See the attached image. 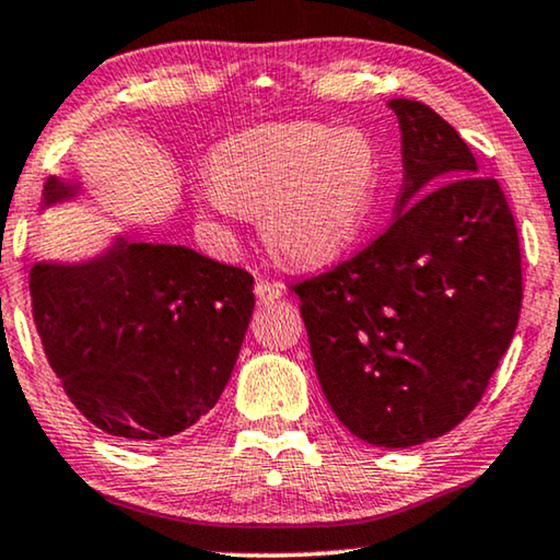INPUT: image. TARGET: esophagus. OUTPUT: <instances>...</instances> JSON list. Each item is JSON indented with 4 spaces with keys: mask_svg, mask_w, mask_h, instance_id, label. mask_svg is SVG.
Masks as SVG:
<instances>
[{
    "mask_svg": "<svg viewBox=\"0 0 560 560\" xmlns=\"http://www.w3.org/2000/svg\"><path fill=\"white\" fill-rule=\"evenodd\" d=\"M255 293H257V301L267 305V303L280 301V298H282V285H280V282L259 280L257 288H255Z\"/></svg>",
    "mask_w": 560,
    "mask_h": 560,
    "instance_id": "esophagus-1",
    "label": "esophagus"
}]
</instances>
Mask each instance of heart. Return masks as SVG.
<instances>
[{"mask_svg":"<svg viewBox=\"0 0 560 560\" xmlns=\"http://www.w3.org/2000/svg\"><path fill=\"white\" fill-rule=\"evenodd\" d=\"M206 206L224 219L259 217L278 262L320 270L362 240L380 209L385 163L359 127L290 121L219 144Z\"/></svg>","mask_w":560,"mask_h":560,"instance_id":"b5f03b06","label":"heart"}]
</instances>
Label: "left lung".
I'll return each instance as SVG.
<instances>
[{
	"mask_svg": "<svg viewBox=\"0 0 560 560\" xmlns=\"http://www.w3.org/2000/svg\"><path fill=\"white\" fill-rule=\"evenodd\" d=\"M405 183L385 234L293 288L328 405L357 439L410 448L485 395L523 303L520 240L500 183L431 106L393 98Z\"/></svg>",
	"mask_w": 560,
	"mask_h": 560,
	"instance_id": "obj_1",
	"label": "left lung"
}]
</instances>
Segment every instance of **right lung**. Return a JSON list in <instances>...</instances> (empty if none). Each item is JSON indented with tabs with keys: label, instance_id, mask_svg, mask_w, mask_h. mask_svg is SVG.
Wrapping results in <instances>:
<instances>
[{
	"label": "right lung",
	"instance_id": "obj_1",
	"mask_svg": "<svg viewBox=\"0 0 560 560\" xmlns=\"http://www.w3.org/2000/svg\"><path fill=\"white\" fill-rule=\"evenodd\" d=\"M81 183L50 175L43 211ZM252 275L183 244L129 242L30 270L45 357L81 416L114 439L152 443L219 402L247 334Z\"/></svg>",
	"mask_w": 560,
	"mask_h": 560
}]
</instances>
